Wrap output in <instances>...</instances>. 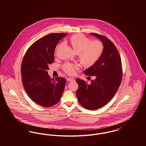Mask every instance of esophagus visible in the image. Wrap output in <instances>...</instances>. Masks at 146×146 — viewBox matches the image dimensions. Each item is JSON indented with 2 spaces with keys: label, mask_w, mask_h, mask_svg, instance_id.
Here are the masks:
<instances>
[{
  "label": "esophagus",
  "mask_w": 146,
  "mask_h": 146,
  "mask_svg": "<svg viewBox=\"0 0 146 146\" xmlns=\"http://www.w3.org/2000/svg\"><path fill=\"white\" fill-rule=\"evenodd\" d=\"M67 80L68 82H72L73 80H74V79L73 78H67Z\"/></svg>",
  "instance_id": "34e87169"
}]
</instances>
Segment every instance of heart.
<instances>
[{"instance_id": "1", "label": "heart", "mask_w": 146, "mask_h": 146, "mask_svg": "<svg viewBox=\"0 0 146 146\" xmlns=\"http://www.w3.org/2000/svg\"><path fill=\"white\" fill-rule=\"evenodd\" d=\"M69 44L72 48L77 54L79 61L84 67H90L93 66L100 58L104 51L103 44L99 40H90L80 34L73 35L69 39ZM59 44L56 50L60 47ZM78 64L66 63L63 66L64 70L69 74H73L76 70L79 69Z\"/></svg>"}]
</instances>
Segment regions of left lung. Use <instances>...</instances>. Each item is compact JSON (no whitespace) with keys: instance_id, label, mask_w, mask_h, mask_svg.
Masks as SVG:
<instances>
[{"instance_id":"8db88e82","label":"left lung","mask_w":146,"mask_h":146,"mask_svg":"<svg viewBox=\"0 0 146 146\" xmlns=\"http://www.w3.org/2000/svg\"><path fill=\"white\" fill-rule=\"evenodd\" d=\"M102 42L104 51L96 62L84 71L86 76H95L90 84L77 78L76 97L85 108L95 110L104 107L114 97L122 79L121 61L118 50L107 37L90 33Z\"/></svg>"}]
</instances>
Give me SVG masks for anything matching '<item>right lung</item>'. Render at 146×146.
Returning <instances> with one entry per match:
<instances>
[{
    "mask_svg": "<svg viewBox=\"0 0 146 146\" xmlns=\"http://www.w3.org/2000/svg\"><path fill=\"white\" fill-rule=\"evenodd\" d=\"M67 35L51 33L42 37L29 47L23 57L21 70L23 87L32 100L42 107L58 103L64 89L66 79H51L48 70L54 61L56 45Z\"/></svg>",
    "mask_w": 146,
    "mask_h": 146,
    "instance_id": "add662e5",
    "label": "right lung"
}]
</instances>
